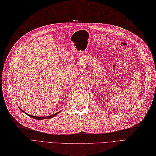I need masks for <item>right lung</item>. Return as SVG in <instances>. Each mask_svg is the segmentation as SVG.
Listing matches in <instances>:
<instances>
[{
    "mask_svg": "<svg viewBox=\"0 0 156 156\" xmlns=\"http://www.w3.org/2000/svg\"><path fill=\"white\" fill-rule=\"evenodd\" d=\"M18 108L20 110V111H22V112H23L24 113H25L26 115H27L28 116H30V117H31V118H32V119H36V120H44V119H51V118H53V117H54V116H55L57 115H58V113H59L61 111H59V112H56V113H55V114H54V115H49V116H32V115H30V114H28V113H26V112H24V111H22V110L20 108V107H18Z\"/></svg>",
    "mask_w": 156,
    "mask_h": 156,
    "instance_id": "add662e5",
    "label": "right lung"
}]
</instances>
